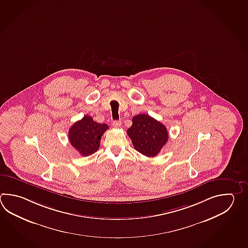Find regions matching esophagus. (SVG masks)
I'll return each instance as SVG.
<instances>
[{"label": "esophagus", "mask_w": 248, "mask_h": 248, "mask_svg": "<svg viewBox=\"0 0 248 248\" xmlns=\"http://www.w3.org/2000/svg\"><path fill=\"white\" fill-rule=\"evenodd\" d=\"M113 126L114 127H120L121 125V121H118V120H116V121H113Z\"/></svg>", "instance_id": "obj_1"}]
</instances>
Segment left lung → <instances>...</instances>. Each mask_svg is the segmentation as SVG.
<instances>
[{
  "label": "left lung",
  "instance_id": "left-lung-1",
  "mask_svg": "<svg viewBox=\"0 0 248 248\" xmlns=\"http://www.w3.org/2000/svg\"><path fill=\"white\" fill-rule=\"evenodd\" d=\"M127 134L137 151L148 157L156 156L169 138L166 127L146 114L132 117V125Z\"/></svg>",
  "mask_w": 248,
  "mask_h": 248
}]
</instances>
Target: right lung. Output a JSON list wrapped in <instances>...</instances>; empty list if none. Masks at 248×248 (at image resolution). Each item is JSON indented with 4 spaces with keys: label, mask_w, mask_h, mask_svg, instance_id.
Segmentation results:
<instances>
[{
    "label": "right lung",
    "mask_w": 248,
    "mask_h": 248,
    "mask_svg": "<svg viewBox=\"0 0 248 248\" xmlns=\"http://www.w3.org/2000/svg\"><path fill=\"white\" fill-rule=\"evenodd\" d=\"M108 129L106 124H98L91 116H85L72 124L68 136L72 147L81 155L88 156L99 149L101 136Z\"/></svg>",
    "instance_id": "1"
}]
</instances>
